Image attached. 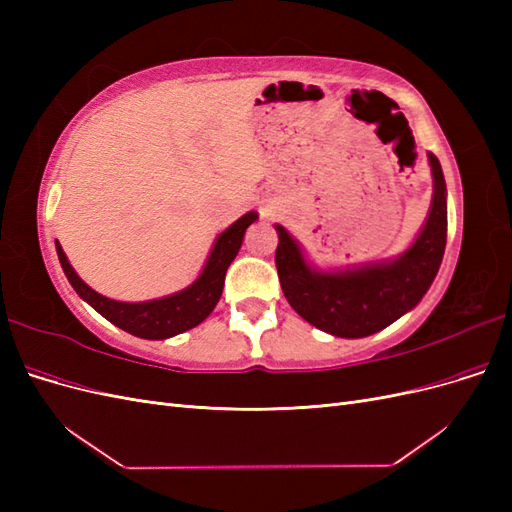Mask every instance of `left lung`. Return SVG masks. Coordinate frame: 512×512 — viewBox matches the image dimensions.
I'll use <instances>...</instances> for the list:
<instances>
[{"label": "left lung", "instance_id": "obj_1", "mask_svg": "<svg viewBox=\"0 0 512 512\" xmlns=\"http://www.w3.org/2000/svg\"><path fill=\"white\" fill-rule=\"evenodd\" d=\"M433 200L429 218L410 250L382 265L342 273H318L301 247L277 224L275 267L294 312L337 337H367L412 309L436 277L446 245V183L438 158L429 153Z\"/></svg>", "mask_w": 512, "mask_h": 512}]
</instances>
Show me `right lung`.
<instances>
[{
    "instance_id": "right-lung-1",
    "label": "right lung",
    "mask_w": 512,
    "mask_h": 512,
    "mask_svg": "<svg viewBox=\"0 0 512 512\" xmlns=\"http://www.w3.org/2000/svg\"><path fill=\"white\" fill-rule=\"evenodd\" d=\"M256 218L258 213L254 211L245 213L243 218H239L228 230L222 232L213 245L203 273H200V277L192 286H188L177 294H170V297L147 301V303H119V301L102 297V294L91 290L81 277L74 273L64 250H61V245L57 241L55 245H57L61 269H64L68 282L76 292H79V297L94 307L98 314H102L106 320H111L115 327L128 331L136 337L166 339L196 327V324L203 322L213 312V307L218 305L222 297L228 265L235 260L239 252L245 228L250 226Z\"/></svg>"
}]
</instances>
